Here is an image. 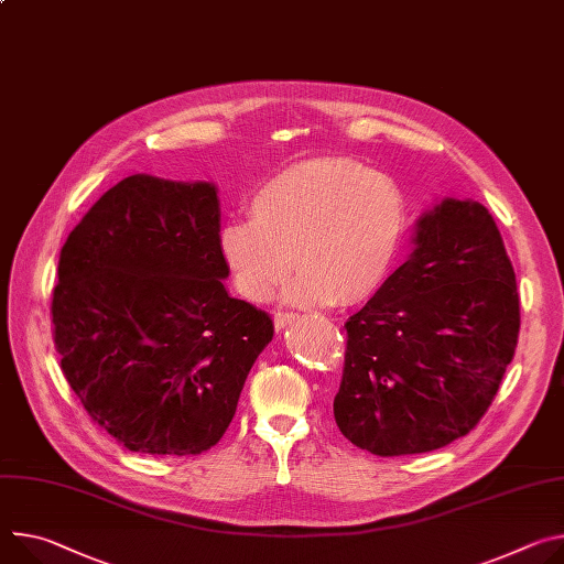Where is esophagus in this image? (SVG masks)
Here are the masks:
<instances>
[{
    "label": "esophagus",
    "instance_id": "34e87169",
    "mask_svg": "<svg viewBox=\"0 0 564 564\" xmlns=\"http://www.w3.org/2000/svg\"><path fill=\"white\" fill-rule=\"evenodd\" d=\"M294 317H296V315H292V313H276V315H274V326H276V330H283L285 326H290V324L294 322Z\"/></svg>",
    "mask_w": 564,
    "mask_h": 564
}]
</instances>
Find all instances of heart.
Listing matches in <instances>:
<instances>
[{
	"label": "heart",
	"mask_w": 564,
	"mask_h": 564,
	"mask_svg": "<svg viewBox=\"0 0 564 564\" xmlns=\"http://www.w3.org/2000/svg\"><path fill=\"white\" fill-rule=\"evenodd\" d=\"M249 214L225 223L218 242L236 290L256 303L268 301L292 268L301 274L288 301L362 303L387 281L406 229L398 184L346 158L274 173L253 191Z\"/></svg>",
	"instance_id": "heart-1"
}]
</instances>
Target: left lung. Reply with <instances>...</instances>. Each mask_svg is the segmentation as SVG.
I'll return each instance as SVG.
<instances>
[{
	"mask_svg": "<svg viewBox=\"0 0 564 564\" xmlns=\"http://www.w3.org/2000/svg\"><path fill=\"white\" fill-rule=\"evenodd\" d=\"M360 313L333 409L378 456L438 449L486 414L518 346L520 296L501 234L475 199L443 197Z\"/></svg>",
	"mask_w": 564,
	"mask_h": 564,
	"instance_id": "8db88e82",
	"label": "left lung"
}]
</instances>
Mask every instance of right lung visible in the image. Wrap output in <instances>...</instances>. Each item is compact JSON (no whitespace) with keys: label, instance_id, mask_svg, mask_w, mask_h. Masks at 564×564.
<instances>
[{"label":"right lung","instance_id":"1","mask_svg":"<svg viewBox=\"0 0 564 564\" xmlns=\"http://www.w3.org/2000/svg\"><path fill=\"white\" fill-rule=\"evenodd\" d=\"M214 182L130 175L69 234L51 301L63 373L87 414L132 452L188 456L229 427L274 337L234 299Z\"/></svg>","mask_w":564,"mask_h":564}]
</instances>
